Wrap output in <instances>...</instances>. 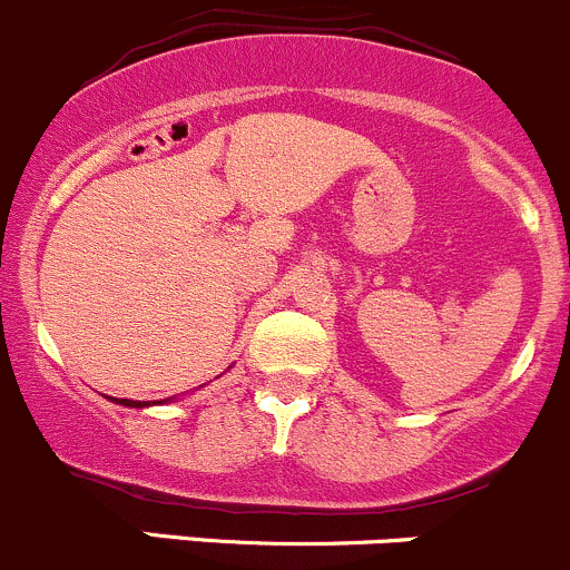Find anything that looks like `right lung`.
Listing matches in <instances>:
<instances>
[{"label": "right lung", "mask_w": 570, "mask_h": 570, "mask_svg": "<svg viewBox=\"0 0 570 570\" xmlns=\"http://www.w3.org/2000/svg\"><path fill=\"white\" fill-rule=\"evenodd\" d=\"M112 402H118V405H126V407H146L148 402H137V400H115V396H109ZM165 402V400H163Z\"/></svg>", "instance_id": "1"}]
</instances>
